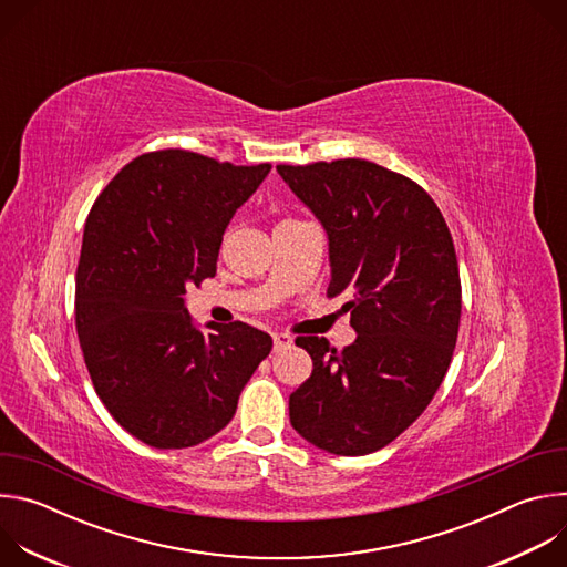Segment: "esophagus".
I'll list each match as a JSON object with an SVG mask.
<instances>
[{
  "instance_id": "1",
  "label": "esophagus",
  "mask_w": 567,
  "mask_h": 567,
  "mask_svg": "<svg viewBox=\"0 0 567 567\" xmlns=\"http://www.w3.org/2000/svg\"><path fill=\"white\" fill-rule=\"evenodd\" d=\"M291 343H293V339L289 334H274V348L276 350H287V348H291Z\"/></svg>"
}]
</instances>
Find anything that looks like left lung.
Returning a JSON list of instances; mask_svg holds the SVG:
<instances>
[{
  "instance_id": "left-lung-1",
  "label": "left lung",
  "mask_w": 567,
  "mask_h": 567,
  "mask_svg": "<svg viewBox=\"0 0 567 567\" xmlns=\"http://www.w3.org/2000/svg\"><path fill=\"white\" fill-rule=\"evenodd\" d=\"M326 226L332 280L357 341L298 337L313 370L289 394L291 426L334 455H368L406 431L451 365L462 285L451 230L413 179L365 158L276 166Z\"/></svg>"
}]
</instances>
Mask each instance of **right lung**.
<instances>
[{
    "instance_id": "1",
    "label": "right lung",
    "mask_w": 567,
    "mask_h": 567,
    "mask_svg": "<svg viewBox=\"0 0 567 567\" xmlns=\"http://www.w3.org/2000/svg\"><path fill=\"white\" fill-rule=\"evenodd\" d=\"M271 164L190 150L136 156L96 197L75 271V332L110 415L154 449H188L235 415L271 352L247 322L193 326L184 296L217 271L221 235Z\"/></svg>"
}]
</instances>
